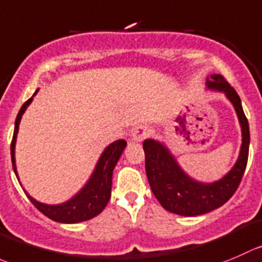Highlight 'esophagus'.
Returning a JSON list of instances; mask_svg holds the SVG:
<instances>
[{
    "instance_id": "obj_1",
    "label": "esophagus",
    "mask_w": 262,
    "mask_h": 262,
    "mask_svg": "<svg viewBox=\"0 0 262 262\" xmlns=\"http://www.w3.org/2000/svg\"><path fill=\"white\" fill-rule=\"evenodd\" d=\"M149 134H151V129L148 126L139 125L133 130V139L136 142H141L146 139L147 137H149Z\"/></svg>"
}]
</instances>
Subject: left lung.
I'll list each match as a JSON object with an SVG mask.
<instances>
[{
	"label": "left lung",
	"mask_w": 262,
	"mask_h": 262,
	"mask_svg": "<svg viewBox=\"0 0 262 262\" xmlns=\"http://www.w3.org/2000/svg\"><path fill=\"white\" fill-rule=\"evenodd\" d=\"M207 88L224 92L237 111L242 126V147L234 167L223 179L205 184L188 177L164 144L146 139V174L155 197L165 210L182 216H195L223 206L235 193L245 174L250 147V128L242 103L234 88L223 75L214 74L207 79Z\"/></svg>",
	"instance_id": "1"
}]
</instances>
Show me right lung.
I'll list each match as a JSON object with an SVG mask.
<instances>
[{"label": "right lung", "instance_id": "right-lung-1", "mask_svg": "<svg viewBox=\"0 0 262 262\" xmlns=\"http://www.w3.org/2000/svg\"><path fill=\"white\" fill-rule=\"evenodd\" d=\"M37 93V92H35ZM34 93V95H35ZM33 97L29 98L27 102L20 108L19 114L15 120V130L11 141V161L14 171L17 177L16 165H15V142H16L17 130H19V124L21 115L24 114L25 108L30 105ZM126 146V142L124 139L111 143L107 148L101 155L100 160L97 162L95 171L92 177L88 180L87 184L83 187L78 194H75L72 200H69L65 204L61 205H45L35 201L29 194L27 195L33 205L46 215L50 219L55 220L58 223H67V224H73V223H80L90 220L92 217L97 216L101 211L106 207L111 195V184H113V171L115 165L118 164V160L120 159L124 148Z\"/></svg>", "mask_w": 262, "mask_h": 262}]
</instances>
